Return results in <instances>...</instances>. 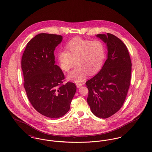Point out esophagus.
<instances>
[{"label":"esophagus","instance_id":"obj_1","mask_svg":"<svg viewBox=\"0 0 152 152\" xmlns=\"http://www.w3.org/2000/svg\"><path fill=\"white\" fill-rule=\"evenodd\" d=\"M82 85H83V84H81V83H77V84H76V87H77V88H79V87H82Z\"/></svg>","mask_w":152,"mask_h":152}]
</instances>
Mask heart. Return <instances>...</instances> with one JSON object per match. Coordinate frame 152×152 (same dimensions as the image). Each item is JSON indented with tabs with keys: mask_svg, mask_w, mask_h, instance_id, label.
I'll use <instances>...</instances> for the list:
<instances>
[{
	"mask_svg": "<svg viewBox=\"0 0 152 152\" xmlns=\"http://www.w3.org/2000/svg\"><path fill=\"white\" fill-rule=\"evenodd\" d=\"M67 51L57 53V60L60 68L68 72L75 64L76 67L67 76L69 80L75 83L81 82L87 75H94L102 67L106 58V50L104 44L99 40L90 41L75 38L65 45Z\"/></svg>",
	"mask_w": 152,
	"mask_h": 152,
	"instance_id": "b5f03b06",
	"label": "heart"
}]
</instances>
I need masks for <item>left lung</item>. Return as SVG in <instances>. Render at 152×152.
Here are the masks:
<instances>
[{"instance_id": "1", "label": "left lung", "mask_w": 152, "mask_h": 152, "mask_svg": "<svg viewBox=\"0 0 152 152\" xmlns=\"http://www.w3.org/2000/svg\"><path fill=\"white\" fill-rule=\"evenodd\" d=\"M96 37L106 44L107 58L100 71L86 83L88 90L87 101L94 115L107 118L118 111L125 101L132 63L126 45L118 37L110 33Z\"/></svg>"}]
</instances>
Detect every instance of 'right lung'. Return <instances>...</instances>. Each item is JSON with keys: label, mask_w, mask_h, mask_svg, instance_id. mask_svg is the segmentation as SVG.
Listing matches in <instances>:
<instances>
[{"label": "right lung", "mask_w": 152, "mask_h": 152, "mask_svg": "<svg viewBox=\"0 0 152 152\" xmlns=\"http://www.w3.org/2000/svg\"><path fill=\"white\" fill-rule=\"evenodd\" d=\"M62 36L41 33L27 44L21 59L24 87L33 107L50 118L65 115L76 91L73 83L62 84L64 75L55 65L54 51Z\"/></svg>", "instance_id": "1"}]
</instances>
